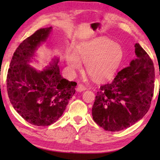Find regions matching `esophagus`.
<instances>
[{
  "label": "esophagus",
  "instance_id": "34e87169",
  "mask_svg": "<svg viewBox=\"0 0 160 160\" xmlns=\"http://www.w3.org/2000/svg\"><path fill=\"white\" fill-rule=\"evenodd\" d=\"M86 90V88L84 85H81V84H80V85H78V88H77V91L79 92H83Z\"/></svg>",
  "mask_w": 160,
  "mask_h": 160
}]
</instances>
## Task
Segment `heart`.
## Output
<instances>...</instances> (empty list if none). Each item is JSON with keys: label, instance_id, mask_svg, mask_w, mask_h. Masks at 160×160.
<instances>
[{"label": "heart", "instance_id": "1", "mask_svg": "<svg viewBox=\"0 0 160 160\" xmlns=\"http://www.w3.org/2000/svg\"><path fill=\"white\" fill-rule=\"evenodd\" d=\"M123 57V50L117 42L107 37H97L80 44L75 50L66 54V62L72 72L82 68L93 79L104 80L112 77Z\"/></svg>", "mask_w": 160, "mask_h": 160}]
</instances>
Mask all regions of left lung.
Returning a JSON list of instances; mask_svg holds the SVG:
<instances>
[{
    "instance_id": "8db88e82",
    "label": "left lung",
    "mask_w": 160,
    "mask_h": 160,
    "mask_svg": "<svg viewBox=\"0 0 160 160\" xmlns=\"http://www.w3.org/2000/svg\"><path fill=\"white\" fill-rule=\"evenodd\" d=\"M136 57L113 80L100 87L92 113L93 120L108 131L129 128L143 118L150 109L154 92L153 62L138 43Z\"/></svg>"
}]
</instances>
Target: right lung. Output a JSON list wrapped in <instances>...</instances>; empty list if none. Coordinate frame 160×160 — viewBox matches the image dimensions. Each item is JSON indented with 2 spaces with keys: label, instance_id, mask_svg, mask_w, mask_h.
<instances>
[{
  "label": "right lung",
  "instance_id": "right-lung-1",
  "mask_svg": "<svg viewBox=\"0 0 160 160\" xmlns=\"http://www.w3.org/2000/svg\"><path fill=\"white\" fill-rule=\"evenodd\" d=\"M52 29V27L39 29L19 45L7 76L12 107L25 121L37 126H50L61 117L77 85L62 77L57 56L42 70L29 65L37 61V51L47 41Z\"/></svg>",
  "mask_w": 160,
  "mask_h": 160
}]
</instances>
